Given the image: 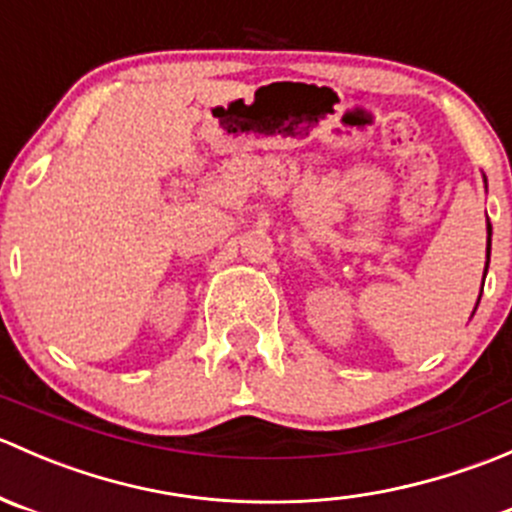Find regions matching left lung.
<instances>
[{
	"instance_id": "8db88e82",
	"label": "left lung",
	"mask_w": 512,
	"mask_h": 512,
	"mask_svg": "<svg viewBox=\"0 0 512 512\" xmlns=\"http://www.w3.org/2000/svg\"><path fill=\"white\" fill-rule=\"evenodd\" d=\"M490 232L493 230H490V223H488V260H490ZM485 270H488V262H485Z\"/></svg>"
}]
</instances>
